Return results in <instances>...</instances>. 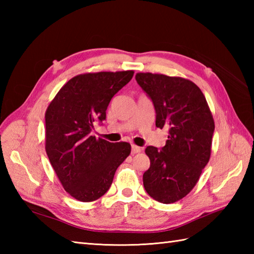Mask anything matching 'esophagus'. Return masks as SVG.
Instances as JSON below:
<instances>
[{
  "instance_id": "esophagus-1",
  "label": "esophagus",
  "mask_w": 254,
  "mask_h": 254,
  "mask_svg": "<svg viewBox=\"0 0 254 254\" xmlns=\"http://www.w3.org/2000/svg\"><path fill=\"white\" fill-rule=\"evenodd\" d=\"M141 150H142V148L136 146V145H132V146H131V152H132V154H137V153L141 152Z\"/></svg>"
}]
</instances>
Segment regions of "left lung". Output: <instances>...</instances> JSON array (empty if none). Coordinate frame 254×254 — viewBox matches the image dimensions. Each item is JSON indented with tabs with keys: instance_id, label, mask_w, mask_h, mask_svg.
Here are the masks:
<instances>
[{
	"instance_id": "8db88e82",
	"label": "left lung",
	"mask_w": 254,
	"mask_h": 254,
	"mask_svg": "<svg viewBox=\"0 0 254 254\" xmlns=\"http://www.w3.org/2000/svg\"><path fill=\"white\" fill-rule=\"evenodd\" d=\"M135 79L152 100L156 127L168 128L164 147L147 146L150 166L144 188L156 201L170 204L190 192L207 165L215 128L206 99L191 80L137 73Z\"/></svg>"
}]
</instances>
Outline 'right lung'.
<instances>
[{"mask_svg":"<svg viewBox=\"0 0 254 254\" xmlns=\"http://www.w3.org/2000/svg\"><path fill=\"white\" fill-rule=\"evenodd\" d=\"M133 71L99 72L69 79L46 112V152L65 191L91 202L111 187L116 170L131 153L126 142L91 135L106 120L111 98L133 77Z\"/></svg>","mask_w":254,"mask_h":254,"instance_id":"add662e5","label":"right lung"}]
</instances>
